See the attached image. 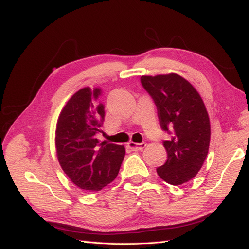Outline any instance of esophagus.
Returning <instances> with one entry per match:
<instances>
[{
    "label": "esophagus",
    "mask_w": 249,
    "mask_h": 249,
    "mask_svg": "<svg viewBox=\"0 0 249 249\" xmlns=\"http://www.w3.org/2000/svg\"><path fill=\"white\" fill-rule=\"evenodd\" d=\"M145 143L144 142H142V143H135V142H128L127 146L129 147L130 150L133 151H142L145 147Z\"/></svg>",
    "instance_id": "1"
}]
</instances>
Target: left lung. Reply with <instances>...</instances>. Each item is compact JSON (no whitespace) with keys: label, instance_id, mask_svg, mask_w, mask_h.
Returning a JSON list of instances; mask_svg holds the SVG:
<instances>
[{"label":"left lung","instance_id":"left-lung-1","mask_svg":"<svg viewBox=\"0 0 249 249\" xmlns=\"http://www.w3.org/2000/svg\"><path fill=\"white\" fill-rule=\"evenodd\" d=\"M140 80L156 105L161 129L171 135L162 142L168 158L157 174L171 185L186 183L199 172L209 152L211 125L203 100L177 73L142 76Z\"/></svg>","mask_w":249,"mask_h":249}]
</instances>
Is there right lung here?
<instances>
[{"label":"right lung","instance_id":"obj_1","mask_svg":"<svg viewBox=\"0 0 249 249\" xmlns=\"http://www.w3.org/2000/svg\"><path fill=\"white\" fill-rule=\"evenodd\" d=\"M100 89L83 88L68 100L56 123V155L63 171L79 188L96 192L118 176L125 147L99 143L105 119Z\"/></svg>","mask_w":249,"mask_h":249}]
</instances>
